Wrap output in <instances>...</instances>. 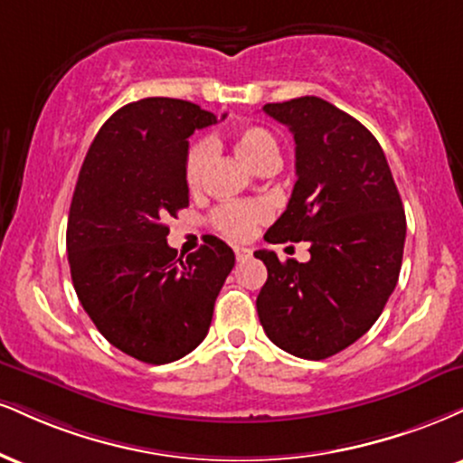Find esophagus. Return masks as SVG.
I'll return each mask as SVG.
<instances>
[{
	"label": "esophagus",
	"mask_w": 463,
	"mask_h": 463,
	"mask_svg": "<svg viewBox=\"0 0 463 463\" xmlns=\"http://www.w3.org/2000/svg\"><path fill=\"white\" fill-rule=\"evenodd\" d=\"M250 254H252V252H250L248 248H235V256H237V260H246Z\"/></svg>",
	"instance_id": "obj_1"
}]
</instances>
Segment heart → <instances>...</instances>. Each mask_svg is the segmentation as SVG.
Here are the masks:
<instances>
[{
    "label": "heart",
    "instance_id": "1",
    "mask_svg": "<svg viewBox=\"0 0 463 463\" xmlns=\"http://www.w3.org/2000/svg\"><path fill=\"white\" fill-rule=\"evenodd\" d=\"M237 155L252 165L254 170L263 168L267 164H280V146L274 133L263 127H246L235 133ZM211 148L207 142H196L189 148L185 159V183L189 189H196L203 178L204 165H207ZM267 217V209L259 203H228L220 204L211 215V222L222 235L231 239H246L252 235L256 224Z\"/></svg>",
    "mask_w": 463,
    "mask_h": 463
}]
</instances>
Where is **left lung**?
I'll return each instance as SVG.
<instances>
[{"label": "left lung", "mask_w": 463, "mask_h": 463, "mask_svg": "<svg viewBox=\"0 0 463 463\" xmlns=\"http://www.w3.org/2000/svg\"><path fill=\"white\" fill-rule=\"evenodd\" d=\"M265 114L295 140L287 211L265 232L269 243L308 241L310 260L267 267L256 298L269 341L306 360L343 352L371 330L394 291L405 243V211L386 155L362 122L319 97L267 103Z\"/></svg>", "instance_id": "obj_1"}]
</instances>
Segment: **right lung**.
I'll list each match as a JSON object with an SVG mask.
<instances>
[{"label":"right lung","mask_w":463,"mask_h":463,"mask_svg":"<svg viewBox=\"0 0 463 463\" xmlns=\"http://www.w3.org/2000/svg\"><path fill=\"white\" fill-rule=\"evenodd\" d=\"M213 122L181 99L125 105L94 137L72 194L66 250L77 298L114 347L146 364H168L204 341L235 267L217 237L185 260L165 241V222L189 204L187 137Z\"/></svg>","instance_id":"right-lung-1"}]
</instances>
